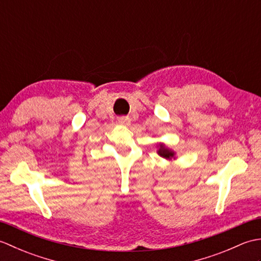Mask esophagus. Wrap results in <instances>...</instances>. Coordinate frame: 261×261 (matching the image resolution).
<instances>
[{
	"label": "esophagus",
	"instance_id": "esophagus-1",
	"mask_svg": "<svg viewBox=\"0 0 261 261\" xmlns=\"http://www.w3.org/2000/svg\"><path fill=\"white\" fill-rule=\"evenodd\" d=\"M119 122L121 124H129V119H126V118H120L119 119Z\"/></svg>",
	"mask_w": 261,
	"mask_h": 261
}]
</instances>
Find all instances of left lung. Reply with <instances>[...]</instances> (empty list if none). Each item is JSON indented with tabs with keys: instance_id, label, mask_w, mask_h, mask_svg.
<instances>
[{
	"instance_id": "1",
	"label": "left lung",
	"mask_w": 261,
	"mask_h": 261,
	"mask_svg": "<svg viewBox=\"0 0 261 261\" xmlns=\"http://www.w3.org/2000/svg\"><path fill=\"white\" fill-rule=\"evenodd\" d=\"M158 154H160V156L166 158V159H170L174 157V151L169 150V149L166 148L164 145H159V150H158Z\"/></svg>"
}]
</instances>
